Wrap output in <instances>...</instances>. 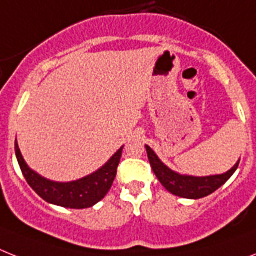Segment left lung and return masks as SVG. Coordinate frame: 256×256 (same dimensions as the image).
Masks as SVG:
<instances>
[{"mask_svg": "<svg viewBox=\"0 0 256 256\" xmlns=\"http://www.w3.org/2000/svg\"><path fill=\"white\" fill-rule=\"evenodd\" d=\"M145 148H146L148 160L150 162L152 170L158 180L161 182V184L172 195L186 198V199H200V198L210 195L234 174V171L237 170L238 164H240V160H238L237 164L224 174L208 175V176L184 175L168 168L158 158L150 146L145 145Z\"/></svg>", "mask_w": 256, "mask_h": 256, "instance_id": "1", "label": "left lung"}]
</instances>
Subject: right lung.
<instances>
[{"label": "right lung", "mask_w": 256, "mask_h": 256, "mask_svg": "<svg viewBox=\"0 0 256 256\" xmlns=\"http://www.w3.org/2000/svg\"><path fill=\"white\" fill-rule=\"evenodd\" d=\"M122 150L123 146L116 150L112 157L98 170L84 178L72 182H54L44 178L36 171L28 168V164L23 160L16 138V161L30 187L47 202L64 208H88L100 202L112 186L116 176V168L122 157Z\"/></svg>", "instance_id": "right-lung-1"}]
</instances>
